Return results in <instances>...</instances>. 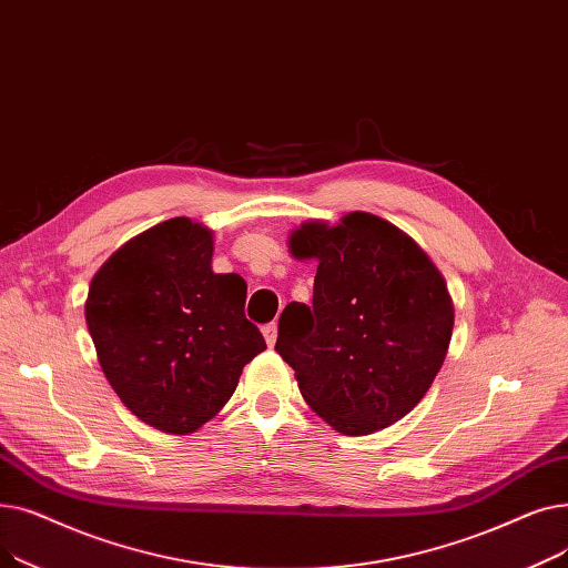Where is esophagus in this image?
Here are the masks:
<instances>
[{"label":"esophagus","mask_w":568,"mask_h":568,"mask_svg":"<svg viewBox=\"0 0 568 568\" xmlns=\"http://www.w3.org/2000/svg\"><path fill=\"white\" fill-rule=\"evenodd\" d=\"M263 337L267 342V346H275L277 342V323H267V326H263Z\"/></svg>","instance_id":"34e87169"}]
</instances>
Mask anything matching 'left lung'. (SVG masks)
Returning a JSON list of instances; mask_svg holds the SVG:
<instances>
[{"label": "left lung", "mask_w": 568, "mask_h": 568, "mask_svg": "<svg viewBox=\"0 0 568 568\" xmlns=\"http://www.w3.org/2000/svg\"><path fill=\"white\" fill-rule=\"evenodd\" d=\"M291 254L318 261L314 301L286 305L275 351L310 407L351 437L407 416L435 382L453 333L435 263L367 212L337 226L303 224Z\"/></svg>", "instance_id": "left-lung-1"}]
</instances>
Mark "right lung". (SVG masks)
<instances>
[{"label": "right lung", "instance_id": "1", "mask_svg": "<svg viewBox=\"0 0 568 568\" xmlns=\"http://www.w3.org/2000/svg\"><path fill=\"white\" fill-rule=\"evenodd\" d=\"M247 284L212 273V233L186 217L129 240L94 275L85 318L113 390L141 420L189 435L265 348Z\"/></svg>", "mask_w": 568, "mask_h": 568}]
</instances>
